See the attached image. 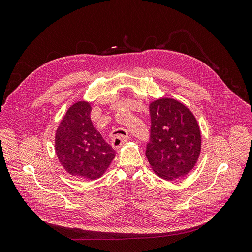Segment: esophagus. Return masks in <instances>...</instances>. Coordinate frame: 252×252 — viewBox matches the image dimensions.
I'll return each instance as SVG.
<instances>
[{"instance_id": "esophagus-1", "label": "esophagus", "mask_w": 252, "mask_h": 252, "mask_svg": "<svg viewBox=\"0 0 252 252\" xmlns=\"http://www.w3.org/2000/svg\"><path fill=\"white\" fill-rule=\"evenodd\" d=\"M125 134H118L112 139V146L114 148H119L122 145L125 144L128 141V133L126 130H123Z\"/></svg>"}]
</instances>
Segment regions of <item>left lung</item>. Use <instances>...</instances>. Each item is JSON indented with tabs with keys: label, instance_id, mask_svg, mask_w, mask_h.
I'll use <instances>...</instances> for the list:
<instances>
[{
	"label": "left lung",
	"instance_id": "8db88e82",
	"mask_svg": "<svg viewBox=\"0 0 252 252\" xmlns=\"http://www.w3.org/2000/svg\"><path fill=\"white\" fill-rule=\"evenodd\" d=\"M151 127L146 157L159 178L170 181L191 170L201 152V131L184 104L159 98L149 106Z\"/></svg>",
	"mask_w": 252,
	"mask_h": 252
}]
</instances>
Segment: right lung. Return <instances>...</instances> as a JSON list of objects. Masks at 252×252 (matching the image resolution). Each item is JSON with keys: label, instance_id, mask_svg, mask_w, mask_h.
I'll use <instances>...</instances> for the list:
<instances>
[{"label": "right lung", "instance_id": "1", "mask_svg": "<svg viewBox=\"0 0 252 252\" xmlns=\"http://www.w3.org/2000/svg\"><path fill=\"white\" fill-rule=\"evenodd\" d=\"M91 107L78 102L67 110L56 133V152L65 170L75 177L101 178L116 156L90 120Z\"/></svg>", "mask_w": 252, "mask_h": 252}]
</instances>
